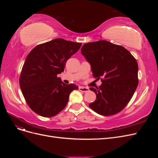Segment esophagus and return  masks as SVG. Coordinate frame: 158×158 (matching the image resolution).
Returning a JSON list of instances; mask_svg holds the SVG:
<instances>
[{
  "instance_id": "obj_1",
  "label": "esophagus",
  "mask_w": 158,
  "mask_h": 158,
  "mask_svg": "<svg viewBox=\"0 0 158 158\" xmlns=\"http://www.w3.org/2000/svg\"><path fill=\"white\" fill-rule=\"evenodd\" d=\"M79 90L81 91V92H87L89 91V88H86V87H84V86H80Z\"/></svg>"
}]
</instances>
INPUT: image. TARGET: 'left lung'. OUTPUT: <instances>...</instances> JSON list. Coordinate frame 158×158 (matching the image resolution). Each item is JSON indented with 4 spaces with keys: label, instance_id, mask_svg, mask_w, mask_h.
Segmentation results:
<instances>
[{
    "label": "left lung",
    "instance_id": "1",
    "mask_svg": "<svg viewBox=\"0 0 158 158\" xmlns=\"http://www.w3.org/2000/svg\"><path fill=\"white\" fill-rule=\"evenodd\" d=\"M81 52L90 63L94 77L102 82L96 88H89L96 94L89 107L104 116L121 112L138 84L136 59L124 47L106 40L87 43Z\"/></svg>",
    "mask_w": 158,
    "mask_h": 158
}]
</instances>
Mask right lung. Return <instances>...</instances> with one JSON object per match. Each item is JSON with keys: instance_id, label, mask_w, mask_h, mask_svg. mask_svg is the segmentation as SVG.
<instances>
[{"instance_id": "right-lung-1", "label": "right lung", "mask_w": 158, "mask_h": 158, "mask_svg": "<svg viewBox=\"0 0 158 158\" xmlns=\"http://www.w3.org/2000/svg\"><path fill=\"white\" fill-rule=\"evenodd\" d=\"M81 43L55 39L34 47L26 57L20 76V86L28 106L44 117L59 113L66 106L75 84H65L57 74L77 52Z\"/></svg>"}]
</instances>
